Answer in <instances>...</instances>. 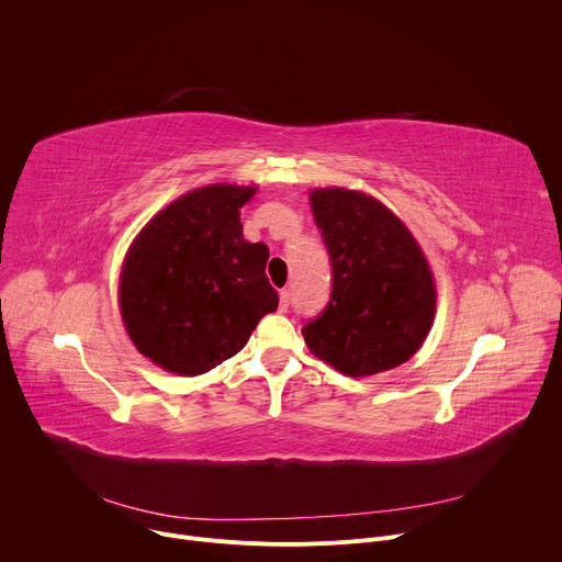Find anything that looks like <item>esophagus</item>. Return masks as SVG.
Masks as SVG:
<instances>
[{"label": "esophagus", "mask_w": 562, "mask_h": 562, "mask_svg": "<svg viewBox=\"0 0 562 562\" xmlns=\"http://www.w3.org/2000/svg\"><path fill=\"white\" fill-rule=\"evenodd\" d=\"M289 304H291V293L286 289H282L280 291V311H286Z\"/></svg>", "instance_id": "esophagus-1"}]
</instances>
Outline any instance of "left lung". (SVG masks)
<instances>
[{
  "label": "left lung",
  "instance_id": "left-lung-1",
  "mask_svg": "<svg viewBox=\"0 0 562 562\" xmlns=\"http://www.w3.org/2000/svg\"><path fill=\"white\" fill-rule=\"evenodd\" d=\"M313 217L331 256V297L302 336L313 356L360 378L407 362L436 313V284L409 228L375 198L313 189Z\"/></svg>",
  "mask_w": 562,
  "mask_h": 562
}]
</instances>
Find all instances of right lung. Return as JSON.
<instances>
[{"instance_id": "add662e5", "label": "right lung", "mask_w": 562, "mask_h": 562, "mask_svg": "<svg viewBox=\"0 0 562 562\" xmlns=\"http://www.w3.org/2000/svg\"><path fill=\"white\" fill-rule=\"evenodd\" d=\"M256 187L211 184L159 211L133 239L120 276L124 327L142 356L200 375L243 349L278 308L269 249L239 222Z\"/></svg>"}]
</instances>
